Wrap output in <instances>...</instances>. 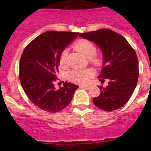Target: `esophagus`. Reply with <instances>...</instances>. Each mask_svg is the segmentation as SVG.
Returning <instances> with one entry per match:
<instances>
[{
    "label": "esophagus",
    "mask_w": 151,
    "mask_h": 151,
    "mask_svg": "<svg viewBox=\"0 0 151 151\" xmlns=\"http://www.w3.org/2000/svg\"><path fill=\"white\" fill-rule=\"evenodd\" d=\"M81 87H82V88H84L88 89V88H89V85H81Z\"/></svg>",
    "instance_id": "1"
}]
</instances>
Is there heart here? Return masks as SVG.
Returning a JSON list of instances; mask_svg holds the SVG:
<instances>
[{"instance_id": "obj_1", "label": "heart", "mask_w": 151, "mask_h": 151, "mask_svg": "<svg viewBox=\"0 0 151 151\" xmlns=\"http://www.w3.org/2000/svg\"><path fill=\"white\" fill-rule=\"evenodd\" d=\"M75 48L82 53L85 57L89 58L91 63L95 66H100L102 60L99 57L95 56L97 48L91 41L88 40H81L75 45ZM68 50L65 49L61 52L59 63L61 67H65L67 64ZM94 75V72L90 69L75 68L68 73V78L70 81L77 84H85L88 82Z\"/></svg>"}]
</instances>
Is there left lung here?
Returning a JSON list of instances; mask_svg holds the SVG:
<instances>
[{
    "instance_id": "obj_1",
    "label": "left lung",
    "mask_w": 151,
    "mask_h": 151,
    "mask_svg": "<svg viewBox=\"0 0 151 151\" xmlns=\"http://www.w3.org/2000/svg\"><path fill=\"white\" fill-rule=\"evenodd\" d=\"M80 37L94 41L101 49L104 66L98 76L106 87L99 86L101 94L93 98L96 106L105 110H118L128 102L137 85L139 69L134 49L123 36L111 29H101L81 33Z\"/></svg>"
}]
</instances>
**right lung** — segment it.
<instances>
[{
	"instance_id": "1",
	"label": "right lung",
	"mask_w": 151,
	"mask_h": 151,
	"mask_svg": "<svg viewBox=\"0 0 151 151\" xmlns=\"http://www.w3.org/2000/svg\"><path fill=\"white\" fill-rule=\"evenodd\" d=\"M79 33L48 31L36 37L24 49L19 61V80L32 102L44 111L57 113L66 107L78 88L65 82L56 89L61 52Z\"/></svg>"
}]
</instances>
